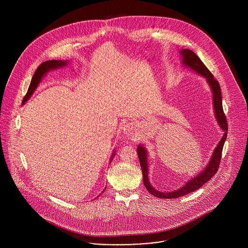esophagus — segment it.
Masks as SVG:
<instances>
[{
	"mask_svg": "<svg viewBox=\"0 0 248 248\" xmlns=\"http://www.w3.org/2000/svg\"><path fill=\"white\" fill-rule=\"evenodd\" d=\"M134 131H135V125L133 124H127L124 127V133L128 136V137H133L134 135Z\"/></svg>",
	"mask_w": 248,
	"mask_h": 248,
	"instance_id": "34e87169",
	"label": "esophagus"
}]
</instances>
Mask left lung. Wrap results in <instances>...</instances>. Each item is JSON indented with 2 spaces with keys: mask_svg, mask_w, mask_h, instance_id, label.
<instances>
[{
  "mask_svg": "<svg viewBox=\"0 0 248 248\" xmlns=\"http://www.w3.org/2000/svg\"><path fill=\"white\" fill-rule=\"evenodd\" d=\"M180 54L182 56V63L185 66L189 67L191 70L196 71L198 74H201L202 76L206 78L207 83L212 89L213 105H214V111L216 114V118L220 128L224 131V135L221 140L218 142L215 151L213 152L211 159L208 165H206V167L203 169V171H202L196 177L191 178L182 188L173 190V191H169V192L159 191L154 189V187L151 185V183L149 182V177H148L149 166H148V160H147L148 159L147 151L143 146L140 145L138 146L137 152H138L140 163L141 166L143 182H144L145 188L152 195H154L157 198H163V199H174V198L184 196L188 193L199 189L203 184H205L208 180L211 179V177L218 170L222 150H223V146H224L225 140L227 139V133H228V122L223 111L222 96H221V90H220L219 83L214 78L212 73L205 67V65L202 62V60L198 58V56L194 52H192L189 49H184L180 51Z\"/></svg>",
  "mask_w": 248,
  "mask_h": 248,
  "instance_id": "1",
  "label": "left lung"
}]
</instances>
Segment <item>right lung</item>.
I'll use <instances>...</instances> for the list:
<instances>
[{
    "mask_svg": "<svg viewBox=\"0 0 248 248\" xmlns=\"http://www.w3.org/2000/svg\"><path fill=\"white\" fill-rule=\"evenodd\" d=\"M67 64V61H62V60H48L46 62H43L36 70L35 73L31 79V82L30 84V87L28 89V92L24 97L23 102L25 103L30 97L31 95L33 94V92L35 91L36 87L38 86L39 83L41 82L42 78L46 75V73L50 71V70H55L57 68H61V67H64L65 65ZM114 156V154H112L111 156V159L110 161L112 160Z\"/></svg>",
    "mask_w": 248,
    "mask_h": 248,
    "instance_id": "right-lung-1",
    "label": "right lung"
}]
</instances>
